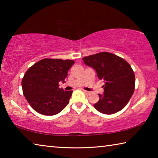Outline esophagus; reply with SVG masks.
<instances>
[{"label": "esophagus", "mask_w": 158, "mask_h": 158, "mask_svg": "<svg viewBox=\"0 0 158 158\" xmlns=\"http://www.w3.org/2000/svg\"><path fill=\"white\" fill-rule=\"evenodd\" d=\"M83 91H84V93H85V95H90V93L89 91H87V90H83Z\"/></svg>", "instance_id": "obj_1"}]
</instances>
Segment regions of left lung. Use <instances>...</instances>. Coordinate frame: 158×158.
I'll return each mask as SVG.
<instances>
[{
	"mask_svg": "<svg viewBox=\"0 0 158 158\" xmlns=\"http://www.w3.org/2000/svg\"><path fill=\"white\" fill-rule=\"evenodd\" d=\"M85 65L95 69L98 79L104 80L103 94L94 105L98 111L113 114L123 109L135 90V76L129 63L109 52H101L82 58Z\"/></svg>",
	"mask_w": 158,
	"mask_h": 158,
	"instance_id": "1",
	"label": "left lung"
}]
</instances>
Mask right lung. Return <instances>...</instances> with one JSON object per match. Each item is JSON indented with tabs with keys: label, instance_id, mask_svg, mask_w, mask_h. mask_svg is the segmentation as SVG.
<instances>
[{
	"label": "right lung",
	"instance_id": "right-lung-1",
	"mask_svg": "<svg viewBox=\"0 0 158 158\" xmlns=\"http://www.w3.org/2000/svg\"><path fill=\"white\" fill-rule=\"evenodd\" d=\"M73 60L44 58L35 63L21 81L23 95L35 111L45 116L59 113L68 105L73 90L60 89L65 82Z\"/></svg>",
	"mask_w": 158,
	"mask_h": 158
}]
</instances>
